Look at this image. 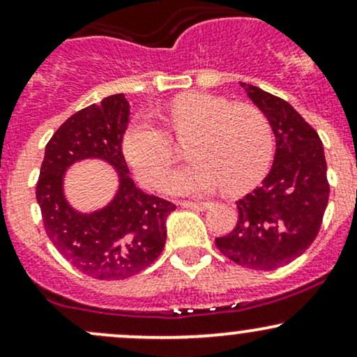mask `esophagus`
Segmentation results:
<instances>
[{
  "instance_id": "1",
  "label": "esophagus",
  "mask_w": 357,
  "mask_h": 357,
  "mask_svg": "<svg viewBox=\"0 0 357 357\" xmlns=\"http://www.w3.org/2000/svg\"><path fill=\"white\" fill-rule=\"evenodd\" d=\"M183 208H190V210H198V211H204L210 208V203H198V202H183L181 203Z\"/></svg>"
}]
</instances>
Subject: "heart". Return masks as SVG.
Instances as JSON below:
<instances>
[{
  "instance_id": "obj_1",
  "label": "heart",
  "mask_w": 357,
  "mask_h": 357,
  "mask_svg": "<svg viewBox=\"0 0 357 357\" xmlns=\"http://www.w3.org/2000/svg\"><path fill=\"white\" fill-rule=\"evenodd\" d=\"M166 122L178 139L191 137L186 153L192 162L167 173L161 190L171 195H206L223 186L228 192L252 188L267 173L273 155L268 119L250 104L192 92L176 97ZM122 151L142 183L159 181L174 158L169 134L151 119L127 127Z\"/></svg>"
}]
</instances>
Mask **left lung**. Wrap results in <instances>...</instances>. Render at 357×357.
<instances>
[{"label": "left lung", "instance_id": "1", "mask_svg": "<svg viewBox=\"0 0 357 357\" xmlns=\"http://www.w3.org/2000/svg\"><path fill=\"white\" fill-rule=\"evenodd\" d=\"M240 85L272 126L275 158L260 186L236 202L235 228L215 243L241 267L268 272L301 257L321 230L329 202L327 162L319 134L289 102Z\"/></svg>", "mask_w": 357, "mask_h": 357}]
</instances>
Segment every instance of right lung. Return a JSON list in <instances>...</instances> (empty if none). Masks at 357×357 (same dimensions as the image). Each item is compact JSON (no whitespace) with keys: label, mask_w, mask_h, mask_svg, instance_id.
Here are the masks:
<instances>
[{"label":"right lung","mask_w":357,"mask_h":357,"mask_svg":"<svg viewBox=\"0 0 357 357\" xmlns=\"http://www.w3.org/2000/svg\"><path fill=\"white\" fill-rule=\"evenodd\" d=\"M129 116L124 93H116L68 117L45 147L36 183L48 238L73 267L99 280H124L149 267L165 248L166 220L176 210L129 176L122 154ZM84 158H102L119 178L113 202L92 213L77 212L63 192L66 169Z\"/></svg>","instance_id":"1"}]
</instances>
